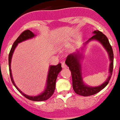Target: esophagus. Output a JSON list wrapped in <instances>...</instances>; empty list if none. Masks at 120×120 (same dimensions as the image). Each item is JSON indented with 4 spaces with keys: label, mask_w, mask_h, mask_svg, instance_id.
Segmentation results:
<instances>
[{
    "label": "esophagus",
    "mask_w": 120,
    "mask_h": 120,
    "mask_svg": "<svg viewBox=\"0 0 120 120\" xmlns=\"http://www.w3.org/2000/svg\"><path fill=\"white\" fill-rule=\"evenodd\" d=\"M62 68L64 69H66V68H68V66H67V65L65 64V63H62Z\"/></svg>",
    "instance_id": "34e87169"
}]
</instances>
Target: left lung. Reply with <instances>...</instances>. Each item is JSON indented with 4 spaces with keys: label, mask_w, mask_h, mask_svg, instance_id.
<instances>
[{
    "label": "left lung",
    "mask_w": 120,
    "mask_h": 120,
    "mask_svg": "<svg viewBox=\"0 0 120 120\" xmlns=\"http://www.w3.org/2000/svg\"><path fill=\"white\" fill-rule=\"evenodd\" d=\"M94 35L92 36L89 40L84 43V45L81 49V50H77L76 52L69 54L66 58L65 64L71 71V77H72L73 88L77 94L83 97L92 95L97 94L108 84L112 75L113 69V49L110 44L107 37L99 30H94L93 32ZM92 40H96L99 42L105 48L109 55L111 64L109 66V75L106 81L101 85L97 87H91L86 85L83 81V79L81 72V62L83 57V47L90 41Z\"/></svg>",
    "instance_id": "obj_1"
}]
</instances>
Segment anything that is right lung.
Instances as JSON below:
<instances>
[{"label":"right lung","instance_id":"1","mask_svg":"<svg viewBox=\"0 0 120 120\" xmlns=\"http://www.w3.org/2000/svg\"><path fill=\"white\" fill-rule=\"evenodd\" d=\"M36 34H34L30 30H25L19 36V37L17 38V40L13 43V46H12L10 51L9 55H8V66H9L10 75L11 80L12 82H13V85L15 86V87L26 98H27L29 100H30V101H38H38H46L48 99L50 98L52 95L53 94H54V90H55V84H56V79H57V76L58 75L59 73L62 70L61 64H59L56 66H52V65L50 66L47 75L46 85H45L46 86H45V89H44L43 92H42L41 94H40L37 96H29L26 94H25L24 93H23L16 86L14 80H13V76H12L11 69V62L12 56H13V54L14 53L15 49L17 46L18 44L22 41H25V40H28V39H32V38H34Z\"/></svg>","mask_w":120,"mask_h":120}]
</instances>
